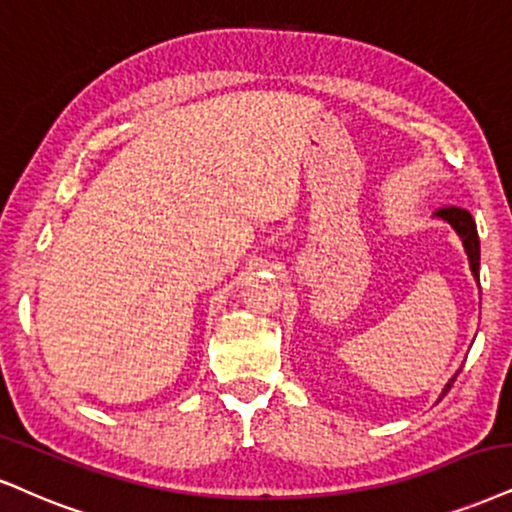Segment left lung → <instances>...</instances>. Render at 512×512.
<instances>
[{
    "label": "left lung",
    "mask_w": 512,
    "mask_h": 512,
    "mask_svg": "<svg viewBox=\"0 0 512 512\" xmlns=\"http://www.w3.org/2000/svg\"><path fill=\"white\" fill-rule=\"evenodd\" d=\"M434 218L444 220V223H449L453 230H456V235L460 237V242H463V249L465 254H468V261H470V270H472V277L479 282V235H477V225L475 220L465 208H458V206H449V208H439L437 213H434ZM458 372L451 377L449 382H446V387L441 389V396L439 399H444L446 391L453 387V382H456Z\"/></svg>",
    "instance_id": "left-lung-1"
}]
</instances>
